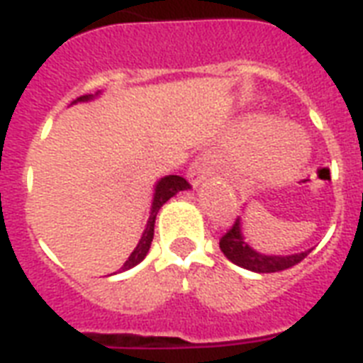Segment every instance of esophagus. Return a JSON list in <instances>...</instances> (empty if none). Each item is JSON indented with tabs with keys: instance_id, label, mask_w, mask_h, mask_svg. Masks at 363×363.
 Returning a JSON list of instances; mask_svg holds the SVG:
<instances>
[{
	"instance_id": "1",
	"label": "esophagus",
	"mask_w": 363,
	"mask_h": 363,
	"mask_svg": "<svg viewBox=\"0 0 363 363\" xmlns=\"http://www.w3.org/2000/svg\"><path fill=\"white\" fill-rule=\"evenodd\" d=\"M211 171H213V160H211V156L203 154L188 167V181L192 186H198L199 182L205 181L211 175Z\"/></svg>"
}]
</instances>
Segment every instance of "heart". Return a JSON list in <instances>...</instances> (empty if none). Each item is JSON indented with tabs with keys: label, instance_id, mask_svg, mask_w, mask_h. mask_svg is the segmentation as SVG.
Wrapping results in <instances>:
<instances>
[{
	"label": "heart",
	"instance_id": "b5f03b06",
	"mask_svg": "<svg viewBox=\"0 0 363 363\" xmlns=\"http://www.w3.org/2000/svg\"><path fill=\"white\" fill-rule=\"evenodd\" d=\"M247 150L258 148L259 160L273 177L286 179L298 169L307 154V141L294 125L277 124L267 116H254L241 125Z\"/></svg>",
	"mask_w": 363,
	"mask_h": 363
}]
</instances>
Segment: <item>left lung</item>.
Listing matches in <instances>:
<instances>
[{
	"instance_id": "8db88e82",
	"label": "left lung",
	"mask_w": 363,
	"mask_h": 363,
	"mask_svg": "<svg viewBox=\"0 0 363 363\" xmlns=\"http://www.w3.org/2000/svg\"><path fill=\"white\" fill-rule=\"evenodd\" d=\"M220 250L230 262L254 273H277V271L290 269L311 252V250H305V252L290 254V256H275V254L267 256V254L256 252L242 238L241 218H238L235 224L220 238Z\"/></svg>"
}]
</instances>
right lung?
I'll use <instances>...</instances> for the list:
<instances>
[{
    "mask_svg": "<svg viewBox=\"0 0 363 363\" xmlns=\"http://www.w3.org/2000/svg\"><path fill=\"white\" fill-rule=\"evenodd\" d=\"M98 94L99 92H96V96H98ZM92 98H94L92 94H88V96L77 98L73 104H77V101H88V99H92ZM186 188H190L188 181L179 175H167L164 177L162 181H158V184H156V188H154L152 209H150V216H148L147 228H145V232H143V238L139 239V242H137V247L133 248V252L130 254V258L125 259V264L121 267V271L131 269V267H135L139 262L145 259V256H147L148 248H150V242H152V238H154V222H156V215H158L160 207H162L167 199L173 198L175 194H179L181 190H186Z\"/></svg>",
    "mask_w": 363,
    "mask_h": 363,
    "instance_id": "right-lung-1",
    "label": "right lung"
}]
</instances>
